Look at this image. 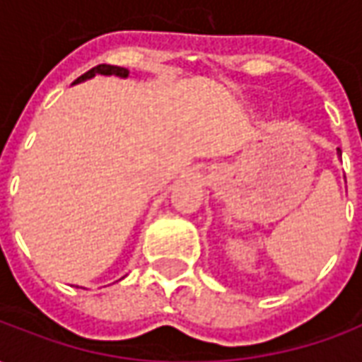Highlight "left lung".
<instances>
[{"instance_id": "1", "label": "left lung", "mask_w": 362, "mask_h": 362, "mask_svg": "<svg viewBox=\"0 0 362 362\" xmlns=\"http://www.w3.org/2000/svg\"><path fill=\"white\" fill-rule=\"evenodd\" d=\"M337 155H339V157H341V151H339V149H337Z\"/></svg>"}]
</instances>
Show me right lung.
<instances>
[{"mask_svg":"<svg viewBox=\"0 0 362 362\" xmlns=\"http://www.w3.org/2000/svg\"><path fill=\"white\" fill-rule=\"evenodd\" d=\"M95 75H114V77H119V79H126L127 75H129V71H127L126 67L108 66V64H100V66L93 67V69H89L87 74L81 75L79 79H75V85H77V83L87 81V79H93Z\"/></svg>","mask_w":362,"mask_h":362,"instance_id":"obj_1","label":"right lung"}]
</instances>
